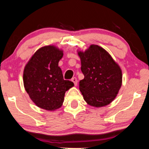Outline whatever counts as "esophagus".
<instances>
[{"mask_svg":"<svg viewBox=\"0 0 149 149\" xmlns=\"http://www.w3.org/2000/svg\"><path fill=\"white\" fill-rule=\"evenodd\" d=\"M72 81L73 83H74V84L75 86H77V82H78V81H77V79L76 77H74V78H72Z\"/></svg>","mask_w":149,"mask_h":149,"instance_id":"34e87169","label":"esophagus"}]
</instances>
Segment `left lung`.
<instances>
[{"label":"left lung","instance_id":"8db88e82","mask_svg":"<svg viewBox=\"0 0 149 149\" xmlns=\"http://www.w3.org/2000/svg\"><path fill=\"white\" fill-rule=\"evenodd\" d=\"M84 79L79 89L87 104L102 107L115 98L122 85V71L111 55L101 47L91 45L84 52L79 51Z\"/></svg>","mask_w":149,"mask_h":149}]
</instances>
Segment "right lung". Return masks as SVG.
Returning a JSON list of instances; mask_svg holds the SVG:
<instances>
[{"instance_id": "add662e5", "label": "right lung", "mask_w": 149, "mask_h": 149, "mask_svg": "<svg viewBox=\"0 0 149 149\" xmlns=\"http://www.w3.org/2000/svg\"><path fill=\"white\" fill-rule=\"evenodd\" d=\"M63 51L54 45L38 49L24 70V88L32 102L40 109L55 111L62 107L65 93L74 86L63 79L58 62Z\"/></svg>"}]
</instances>
